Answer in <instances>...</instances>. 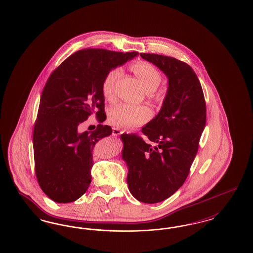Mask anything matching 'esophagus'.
Returning <instances> with one entry per match:
<instances>
[{
	"mask_svg": "<svg viewBox=\"0 0 253 253\" xmlns=\"http://www.w3.org/2000/svg\"><path fill=\"white\" fill-rule=\"evenodd\" d=\"M122 132H123V131L121 130V129H119V128H113V135H115V136L120 135Z\"/></svg>",
	"mask_w": 253,
	"mask_h": 253,
	"instance_id": "obj_1",
	"label": "esophagus"
}]
</instances>
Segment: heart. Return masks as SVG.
<instances>
[{
  "label": "heart",
  "mask_w": 253,
  "mask_h": 253,
  "mask_svg": "<svg viewBox=\"0 0 253 253\" xmlns=\"http://www.w3.org/2000/svg\"><path fill=\"white\" fill-rule=\"evenodd\" d=\"M132 71L137 76L147 92H155L161 84V75L150 63L139 61L132 66ZM120 68H115L106 74L102 85V94L108 100L115 96V84L121 75ZM152 116V112L147 106H134L127 103H121L111 109L109 121L118 127L131 129L145 123Z\"/></svg>",
  "instance_id": "b5f03b06"
}]
</instances>
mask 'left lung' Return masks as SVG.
Wrapping results in <instances>:
<instances>
[{"instance_id":"8db88e82","label":"left lung","mask_w":253,"mask_h":253,"mask_svg":"<svg viewBox=\"0 0 253 253\" xmlns=\"http://www.w3.org/2000/svg\"><path fill=\"white\" fill-rule=\"evenodd\" d=\"M164 73L168 89L160 111L142 128L150 142L122 133L121 157L128 168L127 184L140 202L169 198L186 180L206 125V103L193 68L171 57L140 54Z\"/></svg>"}]
</instances>
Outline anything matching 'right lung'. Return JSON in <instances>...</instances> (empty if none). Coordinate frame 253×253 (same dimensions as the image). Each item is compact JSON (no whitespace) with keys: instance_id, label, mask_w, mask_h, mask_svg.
<instances>
[{"instance_id":"add662e5","label":"right lung","mask_w":253,"mask_h":253,"mask_svg":"<svg viewBox=\"0 0 253 253\" xmlns=\"http://www.w3.org/2000/svg\"><path fill=\"white\" fill-rule=\"evenodd\" d=\"M137 56L138 52L83 49L49 77L41 96L33 146L37 179L51 200L69 203L86 193L93 148L112 128L99 124L93 132H81L79 127L91 115L104 121L101 85L106 74Z\"/></svg>"}]
</instances>
